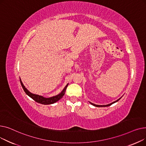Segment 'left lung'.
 <instances>
[{
    "label": "left lung",
    "instance_id": "8db88e82",
    "mask_svg": "<svg viewBox=\"0 0 146 146\" xmlns=\"http://www.w3.org/2000/svg\"><path fill=\"white\" fill-rule=\"evenodd\" d=\"M121 98H119V99H118L117 101H115V102H112L111 104H108V105H95V104H92V103H90L92 105H94V106H97V107H105V106H110V105H111L112 104H114L115 102H117V101H118L119 99H120Z\"/></svg>",
    "mask_w": 146,
    "mask_h": 146
}]
</instances>
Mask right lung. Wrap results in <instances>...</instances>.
I'll return each mask as SVG.
<instances>
[{"mask_svg": "<svg viewBox=\"0 0 146 146\" xmlns=\"http://www.w3.org/2000/svg\"><path fill=\"white\" fill-rule=\"evenodd\" d=\"M20 82H21V86H22L23 89H24V90L25 91V92L26 93L27 95H28L29 97H31L33 99H34V100L35 102H38V103L41 104H44V105L52 104H54V103L57 102L58 100H60V99L62 98L63 97V96L64 95L66 88L68 86V84H67V85L66 86V87L64 88V89L63 90V91L61 92L59 95L51 97V98H44L42 96H40V95H35V94H33L32 93H31L30 92H29L25 88V87L24 86V85H23V83H22L21 79H20Z\"/></svg>", "mask_w": 146, "mask_h": 146, "instance_id": "right-lung-1", "label": "right lung"}]
</instances>
